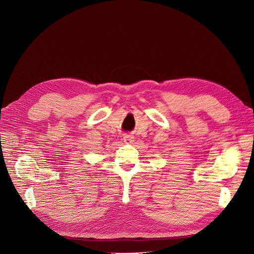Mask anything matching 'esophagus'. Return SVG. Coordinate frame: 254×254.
<instances>
[{
	"instance_id": "34e87169",
	"label": "esophagus",
	"mask_w": 254,
	"mask_h": 254,
	"mask_svg": "<svg viewBox=\"0 0 254 254\" xmlns=\"http://www.w3.org/2000/svg\"><path fill=\"white\" fill-rule=\"evenodd\" d=\"M124 141H125V142L131 143V142H133V136H131V135H126V136H124Z\"/></svg>"
}]
</instances>
